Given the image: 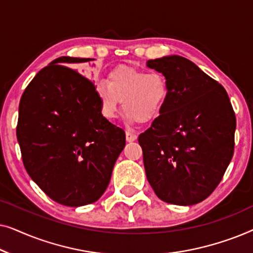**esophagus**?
Masks as SVG:
<instances>
[{
    "instance_id": "esophagus-1",
    "label": "esophagus",
    "mask_w": 253,
    "mask_h": 253,
    "mask_svg": "<svg viewBox=\"0 0 253 253\" xmlns=\"http://www.w3.org/2000/svg\"><path fill=\"white\" fill-rule=\"evenodd\" d=\"M126 141H134L137 139V134L134 132H131V131H126Z\"/></svg>"
}]
</instances>
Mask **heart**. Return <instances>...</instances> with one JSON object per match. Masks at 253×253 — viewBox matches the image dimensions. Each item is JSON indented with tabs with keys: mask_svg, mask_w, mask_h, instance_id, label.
Masks as SVG:
<instances>
[{
	"mask_svg": "<svg viewBox=\"0 0 253 253\" xmlns=\"http://www.w3.org/2000/svg\"><path fill=\"white\" fill-rule=\"evenodd\" d=\"M95 93L105 119H115L122 101L127 119L146 123L161 113L169 88L161 72H146L129 65H120L109 72L106 83L96 84Z\"/></svg>",
	"mask_w": 253,
	"mask_h": 253,
	"instance_id": "obj_1",
	"label": "heart"
}]
</instances>
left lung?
<instances>
[{"instance_id": "obj_1", "label": "left lung", "mask_w": 253, "mask_h": 253, "mask_svg": "<svg viewBox=\"0 0 253 253\" xmlns=\"http://www.w3.org/2000/svg\"><path fill=\"white\" fill-rule=\"evenodd\" d=\"M165 75L169 94L160 115L140 133L144 167L155 195L174 205L203 202L234 155L236 117L226 89L182 56L147 62Z\"/></svg>"}]
</instances>
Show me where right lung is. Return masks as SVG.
<instances>
[{"mask_svg":"<svg viewBox=\"0 0 253 253\" xmlns=\"http://www.w3.org/2000/svg\"><path fill=\"white\" fill-rule=\"evenodd\" d=\"M92 58L62 56L36 75L19 102L16 134L24 167L64 206L98 200L126 146V132L102 116L94 83L69 65Z\"/></svg>","mask_w":253,"mask_h":253,"instance_id":"right-lung-1","label":"right lung"}]
</instances>
